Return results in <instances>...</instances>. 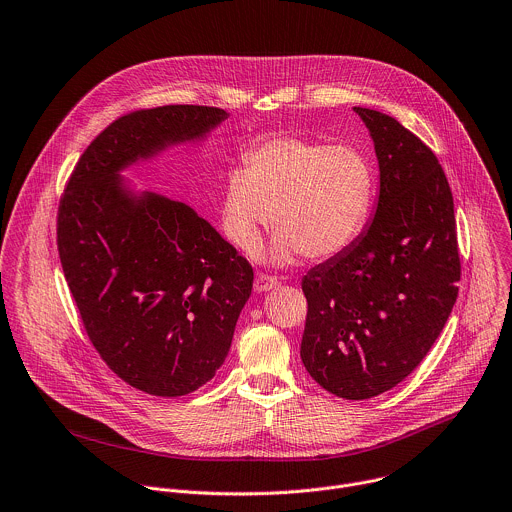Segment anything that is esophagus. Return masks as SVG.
I'll list each match as a JSON object with an SVG mask.
<instances>
[{
	"instance_id": "esophagus-1",
	"label": "esophagus",
	"mask_w": 512,
	"mask_h": 512,
	"mask_svg": "<svg viewBox=\"0 0 512 512\" xmlns=\"http://www.w3.org/2000/svg\"><path fill=\"white\" fill-rule=\"evenodd\" d=\"M277 285H279V281H277V277H273V275L259 273V275H257V279H255V291H257V293L271 291V289H275Z\"/></svg>"
}]
</instances>
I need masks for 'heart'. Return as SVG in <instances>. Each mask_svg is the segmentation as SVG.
<instances>
[{"instance_id": "obj_1", "label": "heart", "mask_w": 512, "mask_h": 512, "mask_svg": "<svg viewBox=\"0 0 512 512\" xmlns=\"http://www.w3.org/2000/svg\"><path fill=\"white\" fill-rule=\"evenodd\" d=\"M374 191V168L362 150L277 136L253 148L245 168L229 173L221 221L243 253H255L273 223L269 261L291 263L301 253L329 259L364 231Z\"/></svg>"}]
</instances>
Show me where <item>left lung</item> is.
Wrapping results in <instances>:
<instances>
[{"label":"left lung","instance_id":"8db88e82","mask_svg":"<svg viewBox=\"0 0 512 512\" xmlns=\"http://www.w3.org/2000/svg\"><path fill=\"white\" fill-rule=\"evenodd\" d=\"M374 140L380 195L366 231L301 281V362L327 392L368 400L408 378L458 297L454 201L436 154L396 118L354 106Z\"/></svg>","mask_w":512,"mask_h":512}]
</instances>
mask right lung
Here are the masks:
<instances>
[{"label": "right lung", "instance_id": "obj_1", "mask_svg": "<svg viewBox=\"0 0 512 512\" xmlns=\"http://www.w3.org/2000/svg\"><path fill=\"white\" fill-rule=\"evenodd\" d=\"M229 114L173 104L114 120L80 156L58 209V251L90 342L136 390L177 398L223 366L253 269L189 205L122 173L203 142Z\"/></svg>", "mask_w": 512, "mask_h": 512}]
</instances>
